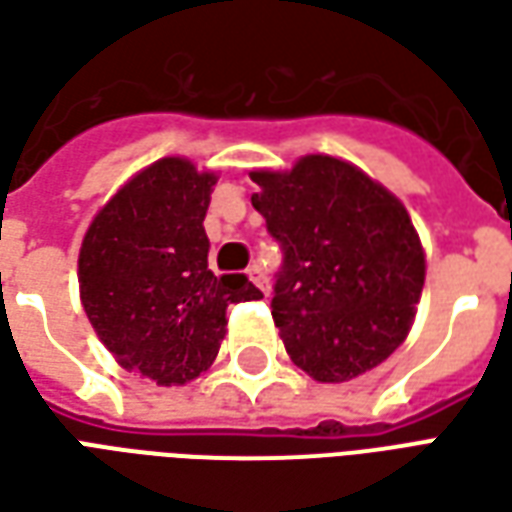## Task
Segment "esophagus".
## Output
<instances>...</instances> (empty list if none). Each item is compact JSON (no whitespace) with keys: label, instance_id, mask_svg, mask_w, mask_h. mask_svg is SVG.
<instances>
[{"label":"esophagus","instance_id":"obj_1","mask_svg":"<svg viewBox=\"0 0 512 512\" xmlns=\"http://www.w3.org/2000/svg\"><path fill=\"white\" fill-rule=\"evenodd\" d=\"M249 279H252L257 288L266 293V290H268V277H266V274H263V268H260V266L249 268Z\"/></svg>","mask_w":512,"mask_h":512}]
</instances>
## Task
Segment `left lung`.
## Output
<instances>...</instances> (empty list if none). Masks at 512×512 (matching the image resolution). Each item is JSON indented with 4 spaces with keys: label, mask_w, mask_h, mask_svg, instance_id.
<instances>
[{
    "label": "left lung",
    "mask_w": 512,
    "mask_h": 512,
    "mask_svg": "<svg viewBox=\"0 0 512 512\" xmlns=\"http://www.w3.org/2000/svg\"><path fill=\"white\" fill-rule=\"evenodd\" d=\"M252 205L282 246L271 315L293 365L337 384L381 365L406 340L425 285V252L392 191L332 156L249 172Z\"/></svg>",
    "instance_id": "left-lung-1"
}]
</instances>
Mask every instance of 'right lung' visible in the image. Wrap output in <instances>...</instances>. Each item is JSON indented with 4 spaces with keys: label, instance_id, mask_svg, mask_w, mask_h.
Returning <instances> with one entry per match:
<instances>
[{
    "label": "right lung",
    "instance_id": "1",
    "mask_svg": "<svg viewBox=\"0 0 512 512\" xmlns=\"http://www.w3.org/2000/svg\"><path fill=\"white\" fill-rule=\"evenodd\" d=\"M213 172L161 158L98 211L79 252L87 318L120 367L180 386L213 365L224 312L263 299L246 274L216 277L202 227Z\"/></svg>",
    "mask_w": 512,
    "mask_h": 512
}]
</instances>
